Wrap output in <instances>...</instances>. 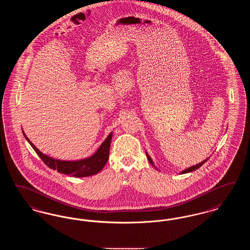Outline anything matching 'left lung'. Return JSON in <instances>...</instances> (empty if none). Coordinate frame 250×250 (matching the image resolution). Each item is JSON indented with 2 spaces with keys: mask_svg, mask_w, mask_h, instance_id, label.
Returning <instances> with one entry per match:
<instances>
[{
  "mask_svg": "<svg viewBox=\"0 0 250 250\" xmlns=\"http://www.w3.org/2000/svg\"><path fill=\"white\" fill-rule=\"evenodd\" d=\"M146 155H147V158H148V160H149V162L152 164V165H154V162L152 161V159H151V157H150V155H148L147 153H146ZM208 160V158L207 159H205L204 161H202L201 163H199V164H197V165H195V166L190 167H188V168H186L185 170H183L182 172H181V174H184V173H188V172H190V171H193V170H196V169H198L200 167L202 166L206 161Z\"/></svg>",
  "mask_w": 250,
  "mask_h": 250,
  "instance_id": "8db88e82",
  "label": "left lung"
}]
</instances>
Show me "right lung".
<instances>
[{
  "mask_svg": "<svg viewBox=\"0 0 250 250\" xmlns=\"http://www.w3.org/2000/svg\"><path fill=\"white\" fill-rule=\"evenodd\" d=\"M23 132V131H22ZM24 137L31 144L33 149L36 151V154L42 159V161L51 169H57V171L62 174H67L69 176L74 177H88L94 174L98 173L107 163L108 156H109V148H110V142L112 138V132L108 135L107 139L101 144L95 154L78 161H62L58 160L48 155L42 154L30 140L26 137L23 132Z\"/></svg>",
  "mask_w": 250,
  "mask_h": 250,
  "instance_id": "obj_1",
  "label": "right lung"
}]
</instances>
